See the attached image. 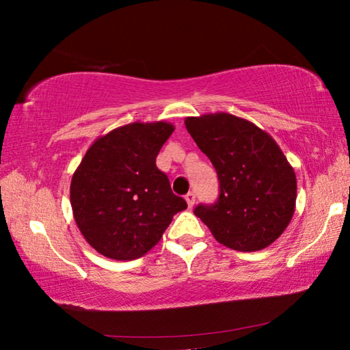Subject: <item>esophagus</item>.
Listing matches in <instances>:
<instances>
[{
	"mask_svg": "<svg viewBox=\"0 0 350 350\" xmlns=\"http://www.w3.org/2000/svg\"><path fill=\"white\" fill-rule=\"evenodd\" d=\"M185 200H187V204H188V208H193L194 202H196V194H194L193 191H189L187 196H185Z\"/></svg>",
	"mask_w": 350,
	"mask_h": 350,
	"instance_id": "obj_1",
	"label": "esophagus"
}]
</instances>
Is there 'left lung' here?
I'll return each instance as SVG.
<instances>
[{"label":"left lung","mask_w":350,"mask_h":350,"mask_svg":"<svg viewBox=\"0 0 350 350\" xmlns=\"http://www.w3.org/2000/svg\"><path fill=\"white\" fill-rule=\"evenodd\" d=\"M185 126L211 161L221 189L216 204L198 205L194 215L225 247H269L292 221L296 204L295 171L275 139L227 112L187 117Z\"/></svg>","instance_id":"obj_1"}]
</instances>
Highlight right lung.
I'll return each instance as SVG.
<instances>
[{
    "label": "right lung",
    "instance_id": "add662e5",
    "mask_svg": "<svg viewBox=\"0 0 350 350\" xmlns=\"http://www.w3.org/2000/svg\"><path fill=\"white\" fill-rule=\"evenodd\" d=\"M173 131L163 120L116 128L94 142L75 170L70 180L75 224L103 256H144L161 241L176 213L187 208L156 167Z\"/></svg>",
    "mask_w": 350,
    "mask_h": 350
}]
</instances>
